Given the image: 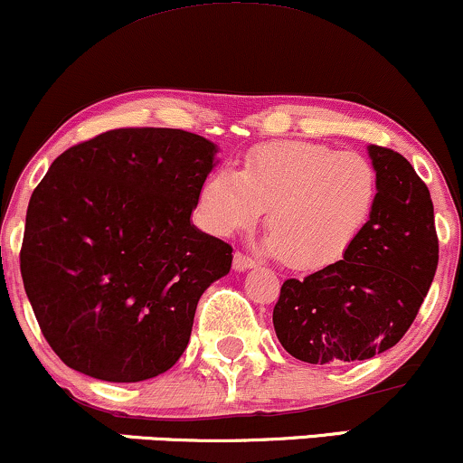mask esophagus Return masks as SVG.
<instances>
[{"instance_id":"obj_1","label":"esophagus","mask_w":463,"mask_h":463,"mask_svg":"<svg viewBox=\"0 0 463 463\" xmlns=\"http://www.w3.org/2000/svg\"><path fill=\"white\" fill-rule=\"evenodd\" d=\"M255 266H258V264H255V260H250L249 255H244V253L233 255V270L247 272V270H250V268H255Z\"/></svg>"}]
</instances>
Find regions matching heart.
<instances>
[{"instance_id":"obj_1","label":"heart","mask_w":463,"mask_h":463,"mask_svg":"<svg viewBox=\"0 0 463 463\" xmlns=\"http://www.w3.org/2000/svg\"><path fill=\"white\" fill-rule=\"evenodd\" d=\"M375 171L354 152L275 141L241 169H216L199 193V216L216 236L249 230L264 210L268 253L294 270H322L350 253L373 213Z\"/></svg>"}]
</instances>
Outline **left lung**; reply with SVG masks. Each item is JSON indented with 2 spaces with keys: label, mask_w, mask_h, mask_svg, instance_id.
Wrapping results in <instances>:
<instances>
[{
  "label": "left lung",
  "mask_w": 463,
  "mask_h": 463,
  "mask_svg": "<svg viewBox=\"0 0 463 463\" xmlns=\"http://www.w3.org/2000/svg\"><path fill=\"white\" fill-rule=\"evenodd\" d=\"M378 193L371 219L336 264L281 288L272 324L302 363L344 364L391 350L423 305L438 268L430 188L389 147L367 146Z\"/></svg>",
  "instance_id": "obj_1"
}]
</instances>
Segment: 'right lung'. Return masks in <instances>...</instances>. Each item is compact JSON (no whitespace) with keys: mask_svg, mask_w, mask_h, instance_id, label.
Here are the masks:
<instances>
[{"mask_svg":"<svg viewBox=\"0 0 463 463\" xmlns=\"http://www.w3.org/2000/svg\"><path fill=\"white\" fill-rule=\"evenodd\" d=\"M213 141L178 128H116L55 158L32 193L21 277L44 339L105 382L171 369L197 302L232 247L193 225Z\"/></svg>","mask_w":463,"mask_h":463,"instance_id":"right-lung-1","label":"right lung"}]
</instances>
